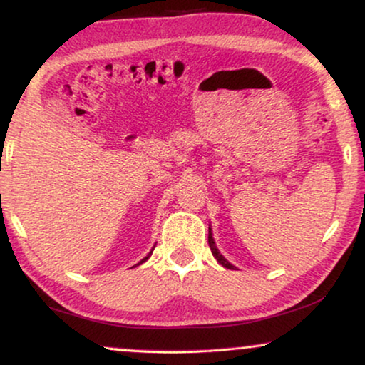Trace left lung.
<instances>
[{
  "instance_id": "1",
  "label": "left lung",
  "mask_w": 365,
  "mask_h": 365,
  "mask_svg": "<svg viewBox=\"0 0 365 365\" xmlns=\"http://www.w3.org/2000/svg\"><path fill=\"white\" fill-rule=\"evenodd\" d=\"M207 241H209V247H211V252H212V256L217 259V262L221 264V266H224L226 269H234V266L231 262L227 261L226 257L222 256L221 252H219V249L216 247V242H214V237H212V232H211V227H209V236H207Z\"/></svg>"
}]
</instances>
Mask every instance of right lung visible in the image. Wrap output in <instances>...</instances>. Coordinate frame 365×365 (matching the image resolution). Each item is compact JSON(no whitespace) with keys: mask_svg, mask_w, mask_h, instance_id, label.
<instances>
[{"mask_svg":"<svg viewBox=\"0 0 365 365\" xmlns=\"http://www.w3.org/2000/svg\"><path fill=\"white\" fill-rule=\"evenodd\" d=\"M151 254H153V251H151V252H149V254H148V256H146V257H144V259H143V261H141V262H139V264H143V262H146V261H148V259H149V256H151Z\"/></svg>","mask_w":365,"mask_h":365,"instance_id":"1","label":"right lung"}]
</instances>
